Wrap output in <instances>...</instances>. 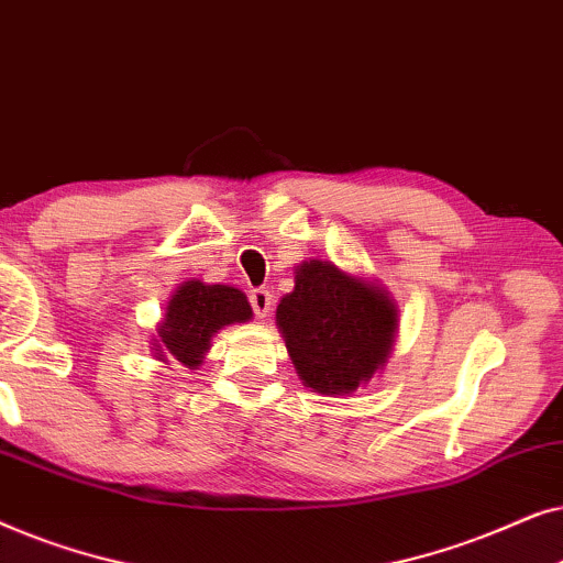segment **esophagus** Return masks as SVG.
<instances>
[{
	"instance_id": "esophagus-1",
	"label": "esophagus",
	"mask_w": 563,
	"mask_h": 563,
	"mask_svg": "<svg viewBox=\"0 0 563 563\" xmlns=\"http://www.w3.org/2000/svg\"><path fill=\"white\" fill-rule=\"evenodd\" d=\"M249 302L253 307V312H256V318H266L274 307V297H272V291L261 287V289H251Z\"/></svg>"
}]
</instances>
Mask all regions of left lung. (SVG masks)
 <instances>
[{"label":"left lung","mask_w":563,"mask_h":563,"mask_svg":"<svg viewBox=\"0 0 563 563\" xmlns=\"http://www.w3.org/2000/svg\"><path fill=\"white\" fill-rule=\"evenodd\" d=\"M297 374L320 395H349L384 366L397 310L379 287L343 274L330 261H305L295 291L276 307Z\"/></svg>","instance_id":"8db88e82"}]
</instances>
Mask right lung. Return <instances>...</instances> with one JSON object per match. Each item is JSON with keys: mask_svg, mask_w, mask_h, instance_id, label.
I'll return each mask as SVG.
<instances>
[{"mask_svg": "<svg viewBox=\"0 0 563 563\" xmlns=\"http://www.w3.org/2000/svg\"><path fill=\"white\" fill-rule=\"evenodd\" d=\"M251 320V305L241 289L225 284L187 282L176 289L158 328L156 351L184 366L202 364L210 338L222 325Z\"/></svg>", "mask_w": 563, "mask_h": 563, "instance_id": "obj_1", "label": "right lung"}]
</instances>
